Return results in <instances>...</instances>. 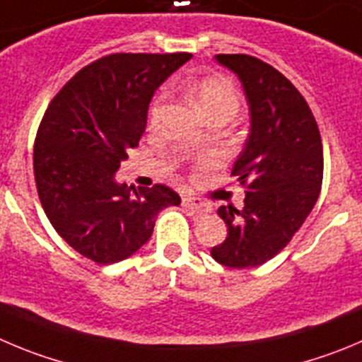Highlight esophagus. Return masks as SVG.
<instances>
[{"label": "esophagus", "instance_id": "1", "mask_svg": "<svg viewBox=\"0 0 362 362\" xmlns=\"http://www.w3.org/2000/svg\"><path fill=\"white\" fill-rule=\"evenodd\" d=\"M182 205L187 209H192L194 212H211V207H209L207 204H204V202L200 200V198H191V197H185L182 198Z\"/></svg>", "mask_w": 362, "mask_h": 362}]
</instances>
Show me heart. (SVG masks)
I'll list each match as a JSON object with an SVG mask.
<instances>
[{
    "mask_svg": "<svg viewBox=\"0 0 362 362\" xmlns=\"http://www.w3.org/2000/svg\"><path fill=\"white\" fill-rule=\"evenodd\" d=\"M191 101L198 112L207 121H223L227 123L241 109V93L230 78L223 74H207L198 80H192L187 86ZM165 109V93L155 96L150 107V124L157 127Z\"/></svg>",
    "mask_w": 362,
    "mask_h": 362,
    "instance_id": "b5f03b06",
    "label": "heart"
}]
</instances>
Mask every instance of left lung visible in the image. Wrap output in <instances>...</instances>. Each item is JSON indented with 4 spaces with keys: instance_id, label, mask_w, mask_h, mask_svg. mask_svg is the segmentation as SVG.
<instances>
[{
    "instance_id": "8db88e82",
    "label": "left lung",
    "mask_w": 362,
    "mask_h": 362,
    "mask_svg": "<svg viewBox=\"0 0 362 362\" xmlns=\"http://www.w3.org/2000/svg\"><path fill=\"white\" fill-rule=\"evenodd\" d=\"M238 74L250 107V134L232 177L245 207H219L228 235L211 250L219 264L255 268L286 248L320 197L323 146L305 98L280 71L250 55H216Z\"/></svg>"
}]
</instances>
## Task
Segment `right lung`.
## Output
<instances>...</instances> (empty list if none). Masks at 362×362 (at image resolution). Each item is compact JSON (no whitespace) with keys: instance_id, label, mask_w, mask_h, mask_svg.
Wrapping results in <instances>:
<instances>
[{"instance_id":"right-lung-1","label":"right lung","mask_w":362,"mask_h":362,"mask_svg":"<svg viewBox=\"0 0 362 362\" xmlns=\"http://www.w3.org/2000/svg\"><path fill=\"white\" fill-rule=\"evenodd\" d=\"M189 53H112L80 69L39 124L33 173L57 234L83 257L114 264L134 255L162 209L180 197L162 184H117L128 150L139 146L157 87Z\"/></svg>"}]
</instances>
